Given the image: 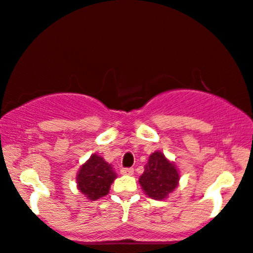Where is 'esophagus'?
Returning <instances> with one entry per match:
<instances>
[{"label":"esophagus","instance_id":"esophagus-1","mask_svg":"<svg viewBox=\"0 0 253 253\" xmlns=\"http://www.w3.org/2000/svg\"><path fill=\"white\" fill-rule=\"evenodd\" d=\"M121 174L122 175H132L133 174V169L132 168H122L121 169Z\"/></svg>","mask_w":253,"mask_h":253}]
</instances>
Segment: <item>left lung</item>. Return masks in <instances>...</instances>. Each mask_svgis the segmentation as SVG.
<instances>
[{
    "label": "left lung",
    "instance_id": "1",
    "mask_svg": "<svg viewBox=\"0 0 253 253\" xmlns=\"http://www.w3.org/2000/svg\"><path fill=\"white\" fill-rule=\"evenodd\" d=\"M179 181L180 171L176 165L167 159L162 151L156 150L150 154L138 183L145 195L162 201L179 187Z\"/></svg>",
    "mask_w": 253,
    "mask_h": 253
}]
</instances>
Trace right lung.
<instances>
[{"label":"right lung","mask_w":253,"mask_h":253,"mask_svg":"<svg viewBox=\"0 0 253 253\" xmlns=\"http://www.w3.org/2000/svg\"><path fill=\"white\" fill-rule=\"evenodd\" d=\"M116 177L117 174L112 166L106 162L104 157L92 154L77 173V188L86 199L96 201L104 195H108Z\"/></svg>","instance_id":"add662e5"}]
</instances>
